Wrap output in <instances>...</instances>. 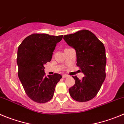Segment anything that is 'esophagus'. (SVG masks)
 <instances>
[{"label":"esophagus","instance_id":"1","mask_svg":"<svg viewBox=\"0 0 124 124\" xmlns=\"http://www.w3.org/2000/svg\"><path fill=\"white\" fill-rule=\"evenodd\" d=\"M68 77H69V75H62V78H65Z\"/></svg>","mask_w":124,"mask_h":124}]
</instances>
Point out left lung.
I'll list each match as a JSON object with an SVG mask.
<instances>
[{
    "label": "left lung",
    "mask_w": 124,
    "mask_h": 124,
    "mask_svg": "<svg viewBox=\"0 0 124 124\" xmlns=\"http://www.w3.org/2000/svg\"><path fill=\"white\" fill-rule=\"evenodd\" d=\"M63 39L75 50L77 65L85 75L82 80L73 77L75 83L69 88V93L77 101H90L96 96L105 80L104 46L92 32L86 30L65 35Z\"/></svg>",
    "instance_id": "left-lung-1"
}]
</instances>
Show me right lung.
<instances>
[{
  "label": "right lung",
  "mask_w": 124,
  "mask_h": 124,
  "mask_svg": "<svg viewBox=\"0 0 124 124\" xmlns=\"http://www.w3.org/2000/svg\"><path fill=\"white\" fill-rule=\"evenodd\" d=\"M61 36L33 34L24 39L17 52L18 77L29 98L38 103L48 102L54 96L62 75L54 73L46 77L44 64L50 62Z\"/></svg>",
  "instance_id": "1"
}]
</instances>
